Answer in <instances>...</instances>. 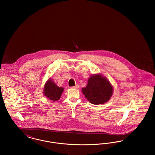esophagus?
<instances>
[{"mask_svg":"<svg viewBox=\"0 0 155 155\" xmlns=\"http://www.w3.org/2000/svg\"><path fill=\"white\" fill-rule=\"evenodd\" d=\"M78 88H79V85H75L74 87H71V89H78Z\"/></svg>","mask_w":155,"mask_h":155,"instance_id":"1","label":"esophagus"}]
</instances>
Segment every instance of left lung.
<instances>
[{"label": "left lung", "instance_id": "left-lung-1", "mask_svg": "<svg viewBox=\"0 0 155 155\" xmlns=\"http://www.w3.org/2000/svg\"><path fill=\"white\" fill-rule=\"evenodd\" d=\"M82 92L89 102L94 104H102L110 99L113 94V87L107 78L102 74L91 75L87 86Z\"/></svg>", "mask_w": 155, "mask_h": 155}]
</instances>
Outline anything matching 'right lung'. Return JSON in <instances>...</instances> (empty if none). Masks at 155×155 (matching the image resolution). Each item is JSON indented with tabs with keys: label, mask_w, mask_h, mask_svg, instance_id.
Wrapping results in <instances>:
<instances>
[{
	"label": "right lung",
	"mask_w": 155,
	"mask_h": 155,
	"mask_svg": "<svg viewBox=\"0 0 155 155\" xmlns=\"http://www.w3.org/2000/svg\"><path fill=\"white\" fill-rule=\"evenodd\" d=\"M64 91L63 87H59L49 78L45 84L43 94L46 97L52 101H57L60 98L61 94Z\"/></svg>",
	"instance_id": "right-lung-1"
}]
</instances>
